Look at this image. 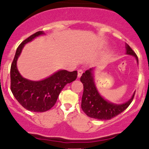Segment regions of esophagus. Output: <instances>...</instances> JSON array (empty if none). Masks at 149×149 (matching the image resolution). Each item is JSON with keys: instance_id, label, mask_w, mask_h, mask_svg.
Masks as SVG:
<instances>
[{"instance_id": "1", "label": "esophagus", "mask_w": 149, "mask_h": 149, "mask_svg": "<svg viewBox=\"0 0 149 149\" xmlns=\"http://www.w3.org/2000/svg\"><path fill=\"white\" fill-rule=\"evenodd\" d=\"M83 72L81 70V69H80V70L77 71V77H78L79 78H80V77L82 76V74H83Z\"/></svg>"}]
</instances>
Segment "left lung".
I'll use <instances>...</instances> for the list:
<instances>
[{
	"label": "left lung",
	"instance_id": "1",
	"mask_svg": "<svg viewBox=\"0 0 149 149\" xmlns=\"http://www.w3.org/2000/svg\"><path fill=\"white\" fill-rule=\"evenodd\" d=\"M126 53L134 56L137 63V55L132 48L126 44ZM95 68H91L82 74L80 81L83 84V94L82 97L81 107L88 117L98 120H110L118 116L129 107L134 98V93L131 98L123 104H115L106 100L97 90L93 78Z\"/></svg>",
	"mask_w": 149,
	"mask_h": 149
}]
</instances>
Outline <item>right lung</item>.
I'll return each mask as SVG.
<instances>
[{"mask_svg":"<svg viewBox=\"0 0 149 149\" xmlns=\"http://www.w3.org/2000/svg\"><path fill=\"white\" fill-rule=\"evenodd\" d=\"M45 34L38 31L24 40L17 47L11 66V91L19 104L26 110L33 112H45L56 104L62 89L67 83L77 78V72L61 69L39 81L24 78L19 72L17 61L25 44Z\"/></svg>","mask_w":149,"mask_h":149,"instance_id":"1","label":"right lung"}]
</instances>
